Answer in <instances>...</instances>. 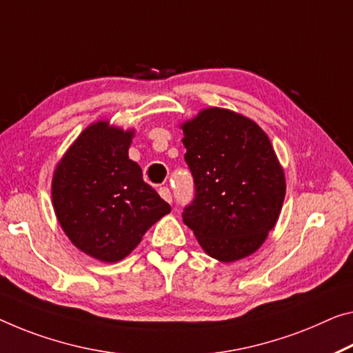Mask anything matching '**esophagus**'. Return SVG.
I'll return each mask as SVG.
<instances>
[{
	"label": "esophagus",
	"mask_w": 353,
	"mask_h": 353,
	"mask_svg": "<svg viewBox=\"0 0 353 353\" xmlns=\"http://www.w3.org/2000/svg\"><path fill=\"white\" fill-rule=\"evenodd\" d=\"M159 195L162 199L165 200V202H169V203H172V191L167 186H162V188H159Z\"/></svg>",
	"instance_id": "obj_1"
}]
</instances>
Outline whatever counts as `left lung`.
Returning a JSON list of instances; mask_svg holds the SVG:
<instances>
[{"instance_id":"obj_1","label":"left lung","mask_w":353,"mask_h":353,"mask_svg":"<svg viewBox=\"0 0 353 353\" xmlns=\"http://www.w3.org/2000/svg\"><path fill=\"white\" fill-rule=\"evenodd\" d=\"M194 200L183 221L219 262L256 252L279 218L285 178L268 135L225 108H205L181 124Z\"/></svg>"}]
</instances>
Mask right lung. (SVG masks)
<instances>
[{
	"label": "right lung",
	"mask_w": 353,
	"mask_h": 353,
	"mask_svg": "<svg viewBox=\"0 0 353 353\" xmlns=\"http://www.w3.org/2000/svg\"><path fill=\"white\" fill-rule=\"evenodd\" d=\"M134 131L97 121L79 135L58 162L52 200L59 225L75 248L101 262L131 254L170 205L143 181L129 159Z\"/></svg>",
	"instance_id": "add662e5"
}]
</instances>
